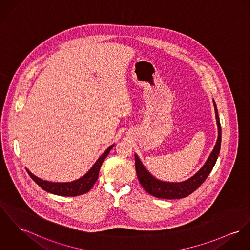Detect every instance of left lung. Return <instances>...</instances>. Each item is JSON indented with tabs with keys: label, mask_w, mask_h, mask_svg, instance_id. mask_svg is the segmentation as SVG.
Returning a JSON list of instances; mask_svg holds the SVG:
<instances>
[{
	"label": "left lung",
	"mask_w": 250,
	"mask_h": 250,
	"mask_svg": "<svg viewBox=\"0 0 250 250\" xmlns=\"http://www.w3.org/2000/svg\"><path fill=\"white\" fill-rule=\"evenodd\" d=\"M214 108L216 114V120L218 125V139L215 144V147L210 154L209 158L206 160L204 166L190 179L181 182H167L159 181L156 179L148 170L144 167L141 160L135 155V161H136V175L138 181L140 182L141 186L144 188L146 192L150 195L159 198V199H166V200H175V199H182L192 194L195 190H197L205 182L208 175L211 173L218 156L221 150V141H222V128L220 123V118L218 114V110L215 101Z\"/></svg>",
	"instance_id": "obj_1"
}]
</instances>
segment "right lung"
<instances>
[{
	"label": "right lung",
	"instance_id": "obj_1",
	"mask_svg": "<svg viewBox=\"0 0 250 250\" xmlns=\"http://www.w3.org/2000/svg\"><path fill=\"white\" fill-rule=\"evenodd\" d=\"M114 144L111 145L99 159L96 160V162L92 165L91 169L80 179L69 182H51L44 181L42 179L37 178L32 173H30L27 169L26 172L30 176V178L36 182L43 190H45L48 193L58 195V196H65V197H75L79 195H83L87 192H89L92 188L93 184L97 181L100 167L104 161V159L107 158L110 151L114 148Z\"/></svg>",
	"mask_w": 250,
	"mask_h": 250
}]
</instances>
